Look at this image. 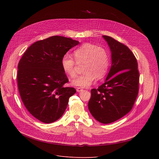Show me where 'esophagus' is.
Instances as JSON below:
<instances>
[{
	"instance_id": "obj_1",
	"label": "esophagus",
	"mask_w": 159,
	"mask_h": 159,
	"mask_svg": "<svg viewBox=\"0 0 159 159\" xmlns=\"http://www.w3.org/2000/svg\"><path fill=\"white\" fill-rule=\"evenodd\" d=\"M77 92H80V91H82V90H83V89H82L81 88H79V87H78V88H77Z\"/></svg>"
}]
</instances>
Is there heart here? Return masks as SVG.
<instances>
[{
  "label": "heart",
  "mask_w": 159,
  "mask_h": 159,
  "mask_svg": "<svg viewBox=\"0 0 159 159\" xmlns=\"http://www.w3.org/2000/svg\"><path fill=\"white\" fill-rule=\"evenodd\" d=\"M73 55L75 60L66 54L61 61L63 71L71 77L76 75V62L79 64H84L83 72L84 73L71 81L73 86L88 87L92 84L96 77L100 80L106 76L109 68V55L103 47L86 43L75 49Z\"/></svg>",
  "instance_id": "obj_1"
}]
</instances>
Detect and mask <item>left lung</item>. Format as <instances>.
<instances>
[{
	"instance_id": "1",
	"label": "left lung",
	"mask_w": 159,
	"mask_h": 159,
	"mask_svg": "<svg viewBox=\"0 0 159 159\" xmlns=\"http://www.w3.org/2000/svg\"><path fill=\"white\" fill-rule=\"evenodd\" d=\"M111 53V66L105 82L91 90L88 109L102 124H110L128 113L139 93V72L136 58L128 46L103 35Z\"/></svg>"
}]
</instances>
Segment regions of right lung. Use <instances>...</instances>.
<instances>
[{
	"label": "right lung",
	"mask_w": 159,
	"mask_h": 159,
	"mask_svg": "<svg viewBox=\"0 0 159 159\" xmlns=\"http://www.w3.org/2000/svg\"><path fill=\"white\" fill-rule=\"evenodd\" d=\"M79 42L52 36L35 42L19 62L17 84L22 101L28 111L39 120L52 123L64 114L73 88L64 87L68 79L61 61L69 49Z\"/></svg>",
	"instance_id": "right-lung-1"
}]
</instances>
